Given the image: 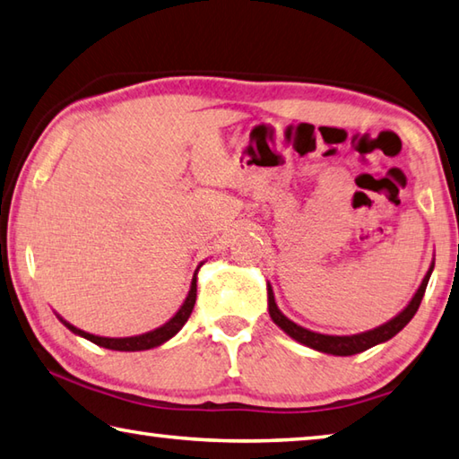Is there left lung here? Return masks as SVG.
Listing matches in <instances>:
<instances>
[{
  "label": "left lung",
  "instance_id": "left-lung-1",
  "mask_svg": "<svg viewBox=\"0 0 459 459\" xmlns=\"http://www.w3.org/2000/svg\"><path fill=\"white\" fill-rule=\"evenodd\" d=\"M433 264L436 261H431L429 269L426 273V277H423L420 289L415 290V295L411 297V301L407 303V307L403 311H399L394 319H389L387 323L379 325V327L369 329V331H363V333H357V335H325V333H316L311 329H305L301 325H297L295 321H290L289 316H285L281 313V309L274 303V293H273V287L271 282H266V299H269V315L273 323L281 327L282 331L287 333L290 339L299 341L301 345H307L315 349V351H321V353H329V355H339V357H347V355H355V353H361V351H368L369 347H375L379 343H385L391 337H395L399 331H402L407 323L413 319V315L418 313L420 309V303L423 299V293H426V287L429 282V277L433 273Z\"/></svg>",
  "mask_w": 459,
  "mask_h": 459
}]
</instances>
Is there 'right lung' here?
<instances>
[{
  "mask_svg": "<svg viewBox=\"0 0 459 459\" xmlns=\"http://www.w3.org/2000/svg\"><path fill=\"white\" fill-rule=\"evenodd\" d=\"M201 266H203V263L198 264V269H201ZM198 269L195 271V277H193V282H190V290H188V295L185 299V303L180 305V309L174 313L172 319H169L164 325H160V327H156V329L148 331V333H143V335H134V337L91 335V333H86V331H82L78 327H74L72 323L62 319V316L57 313L56 315H57V319H60L65 325V327H68L74 333V335L84 337V339L91 341V343H96L100 347L112 349V351H146V349H154L158 345L166 343V341L172 339L182 327H185V323L188 321V316H190V313H193L195 303H196V274H198Z\"/></svg>",
  "mask_w": 459,
  "mask_h": 459,
  "instance_id": "obj_1",
  "label": "right lung"
}]
</instances>
